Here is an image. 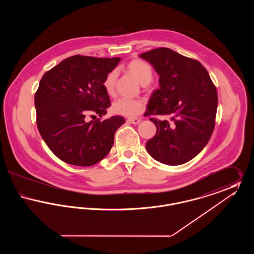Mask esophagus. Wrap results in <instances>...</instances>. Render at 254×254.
I'll return each instance as SVG.
<instances>
[{"mask_svg": "<svg viewBox=\"0 0 254 254\" xmlns=\"http://www.w3.org/2000/svg\"><path fill=\"white\" fill-rule=\"evenodd\" d=\"M127 121L128 122V123H131L133 125H137V124H139L140 123V119H137V118H129V119H127Z\"/></svg>", "mask_w": 254, "mask_h": 254, "instance_id": "34e87169", "label": "esophagus"}]
</instances>
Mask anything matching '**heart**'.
I'll use <instances>...</instances> for the list:
<instances>
[{
    "mask_svg": "<svg viewBox=\"0 0 254 254\" xmlns=\"http://www.w3.org/2000/svg\"><path fill=\"white\" fill-rule=\"evenodd\" d=\"M127 69L131 73L142 85H147L152 80V68L150 64L145 61L140 59L131 61L127 64ZM116 78V70H111L106 75L103 81V86L108 94H112L114 92ZM145 104L143 100L121 98L112 104L111 110L114 114L132 118L140 115L145 110Z\"/></svg>",
    "mask_w": 254,
    "mask_h": 254,
    "instance_id": "b5f03b06",
    "label": "heart"
}]
</instances>
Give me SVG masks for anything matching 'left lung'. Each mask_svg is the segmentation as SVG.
Wrapping results in <instances>:
<instances>
[{
  "instance_id": "1",
  "label": "left lung",
  "mask_w": 254,
  "mask_h": 254,
  "mask_svg": "<svg viewBox=\"0 0 254 254\" xmlns=\"http://www.w3.org/2000/svg\"><path fill=\"white\" fill-rule=\"evenodd\" d=\"M140 57L160 76V88L150 97L145 115L164 117L150 118L157 130L146 142V150L163 164H185L202 151L213 132L216 87L200 62L172 49H152Z\"/></svg>"
}]
</instances>
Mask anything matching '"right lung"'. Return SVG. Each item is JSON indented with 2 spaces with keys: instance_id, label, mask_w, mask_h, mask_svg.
<instances>
[{
  "instance_id": "1",
  "label": "right lung",
  "mask_w": 254,
  "mask_h": 254,
  "mask_svg": "<svg viewBox=\"0 0 254 254\" xmlns=\"http://www.w3.org/2000/svg\"><path fill=\"white\" fill-rule=\"evenodd\" d=\"M120 60L74 55L43 75L34 97L37 127L63 162L89 167L109 154L125 119L112 116L87 122L85 116L107 114L110 101L103 81Z\"/></svg>"
}]
</instances>
